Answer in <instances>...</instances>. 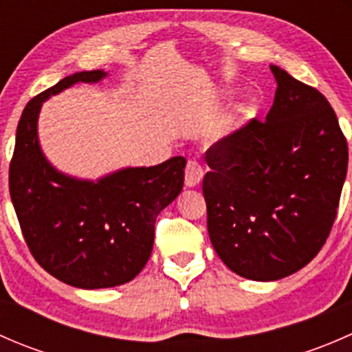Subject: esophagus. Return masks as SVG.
I'll return each instance as SVG.
<instances>
[{"instance_id": "1", "label": "esophagus", "mask_w": 352, "mask_h": 352, "mask_svg": "<svg viewBox=\"0 0 352 352\" xmlns=\"http://www.w3.org/2000/svg\"><path fill=\"white\" fill-rule=\"evenodd\" d=\"M204 170L199 165L196 160H189L186 166V186L187 187H197L201 184Z\"/></svg>"}]
</instances>
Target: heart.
Instances as JSON below:
<instances>
[{
  "label": "heart",
  "instance_id": "heart-1",
  "mask_svg": "<svg viewBox=\"0 0 352 352\" xmlns=\"http://www.w3.org/2000/svg\"><path fill=\"white\" fill-rule=\"evenodd\" d=\"M228 94H230V95H232V91H228Z\"/></svg>",
  "mask_w": 352,
  "mask_h": 352
}]
</instances>
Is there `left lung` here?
Masks as SVG:
<instances>
[{"label":"left lung","mask_w":352,"mask_h":352,"mask_svg":"<svg viewBox=\"0 0 352 352\" xmlns=\"http://www.w3.org/2000/svg\"><path fill=\"white\" fill-rule=\"evenodd\" d=\"M274 104L206 151L202 180L216 254L242 278L278 281L327 240L347 173V143L315 88L271 65Z\"/></svg>","instance_id":"left-lung-1"}]
</instances>
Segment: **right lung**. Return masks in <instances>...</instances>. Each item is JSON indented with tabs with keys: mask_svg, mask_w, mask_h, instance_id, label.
<instances>
[{
	"mask_svg": "<svg viewBox=\"0 0 352 352\" xmlns=\"http://www.w3.org/2000/svg\"><path fill=\"white\" fill-rule=\"evenodd\" d=\"M105 76L104 69L81 71L32 98L10 163V196L32 255L56 279L81 289L133 281L153 250L156 216L184 187V156L127 166L98 180L67 175L45 158L37 131L42 104Z\"/></svg>",
	"mask_w": 352,
	"mask_h": 352,
	"instance_id": "add662e5",
	"label": "right lung"
}]
</instances>
